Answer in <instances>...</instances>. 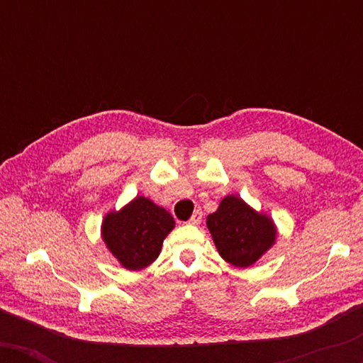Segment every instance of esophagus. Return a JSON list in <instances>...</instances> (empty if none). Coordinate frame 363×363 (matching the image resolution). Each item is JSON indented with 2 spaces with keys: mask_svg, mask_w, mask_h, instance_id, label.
Returning <instances> with one entry per match:
<instances>
[{
  "mask_svg": "<svg viewBox=\"0 0 363 363\" xmlns=\"http://www.w3.org/2000/svg\"><path fill=\"white\" fill-rule=\"evenodd\" d=\"M201 218H203V211H201V210H196V211L191 215L190 220H188V223H190V225H200Z\"/></svg>",
  "mask_w": 363,
  "mask_h": 363,
  "instance_id": "esophagus-1",
  "label": "esophagus"
}]
</instances>
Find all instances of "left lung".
<instances>
[{"label": "left lung", "mask_w": 363, "mask_h": 363, "mask_svg": "<svg viewBox=\"0 0 363 363\" xmlns=\"http://www.w3.org/2000/svg\"><path fill=\"white\" fill-rule=\"evenodd\" d=\"M206 226L221 257L236 267H247L274 245L276 226L271 218L247 206L241 198H223Z\"/></svg>", "instance_id": "8db88e82"}]
</instances>
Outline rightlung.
I'll use <instances>...</instances> for the list:
<instances>
[{
	"mask_svg": "<svg viewBox=\"0 0 363 363\" xmlns=\"http://www.w3.org/2000/svg\"><path fill=\"white\" fill-rule=\"evenodd\" d=\"M173 226L175 221L165 208L145 196H137L121 211L104 218L102 238L123 267L138 271L157 259Z\"/></svg>",
	"mask_w": 363,
	"mask_h": 363,
	"instance_id": "obj_1",
	"label": "right lung"
}]
</instances>
